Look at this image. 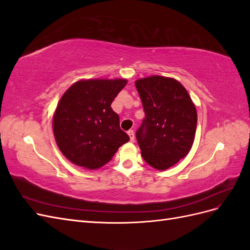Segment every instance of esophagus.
I'll return each mask as SVG.
<instances>
[{"mask_svg": "<svg viewBox=\"0 0 250 250\" xmlns=\"http://www.w3.org/2000/svg\"><path fill=\"white\" fill-rule=\"evenodd\" d=\"M128 135H129L130 141H131V142H134V139H135L134 131H133V130H129V131H128Z\"/></svg>", "mask_w": 250, "mask_h": 250, "instance_id": "obj_1", "label": "esophagus"}]
</instances>
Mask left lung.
Returning a JSON list of instances; mask_svg holds the SVG:
<instances>
[{
	"label": "left lung",
	"instance_id": "8db88e82",
	"mask_svg": "<svg viewBox=\"0 0 250 250\" xmlns=\"http://www.w3.org/2000/svg\"><path fill=\"white\" fill-rule=\"evenodd\" d=\"M145 119L137 140L144 160L151 167L166 170L191 150L197 111L190 95L177 80L151 76L135 81Z\"/></svg>",
	"mask_w": 250,
	"mask_h": 250
}]
</instances>
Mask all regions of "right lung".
Segmentation results:
<instances>
[{
  "label": "right lung",
  "mask_w": 250,
  "mask_h": 250,
  "mask_svg": "<svg viewBox=\"0 0 250 250\" xmlns=\"http://www.w3.org/2000/svg\"><path fill=\"white\" fill-rule=\"evenodd\" d=\"M126 83L125 79L80 80L62 95L53 116V132L70 162L98 169L129 141L110 106Z\"/></svg>",
  "instance_id": "add662e5"
}]
</instances>
